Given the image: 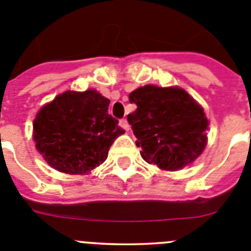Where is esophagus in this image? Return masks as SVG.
I'll return each instance as SVG.
<instances>
[{"mask_svg": "<svg viewBox=\"0 0 251 251\" xmlns=\"http://www.w3.org/2000/svg\"><path fill=\"white\" fill-rule=\"evenodd\" d=\"M119 126H121L124 130H129V124H128L127 119H121V121H119Z\"/></svg>", "mask_w": 251, "mask_h": 251, "instance_id": "obj_1", "label": "esophagus"}]
</instances>
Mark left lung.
I'll return each instance as SVG.
<instances>
[{
  "instance_id": "1",
  "label": "left lung",
  "mask_w": 251,
  "mask_h": 251,
  "mask_svg": "<svg viewBox=\"0 0 251 251\" xmlns=\"http://www.w3.org/2000/svg\"><path fill=\"white\" fill-rule=\"evenodd\" d=\"M137 109L128 123L142 158L161 170L178 171L200 156L207 143L208 121L188 93L177 86H141L129 94Z\"/></svg>"
}]
</instances>
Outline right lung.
I'll use <instances>...</instances> for the list:
<instances>
[{
	"label": "right lung",
	"instance_id": "obj_1",
	"mask_svg": "<svg viewBox=\"0 0 251 251\" xmlns=\"http://www.w3.org/2000/svg\"><path fill=\"white\" fill-rule=\"evenodd\" d=\"M110 100L95 90L59 94L34 121L36 150L52 168L85 175L101 165L124 129L108 113Z\"/></svg>",
	"mask_w": 251,
	"mask_h": 251
}]
</instances>
